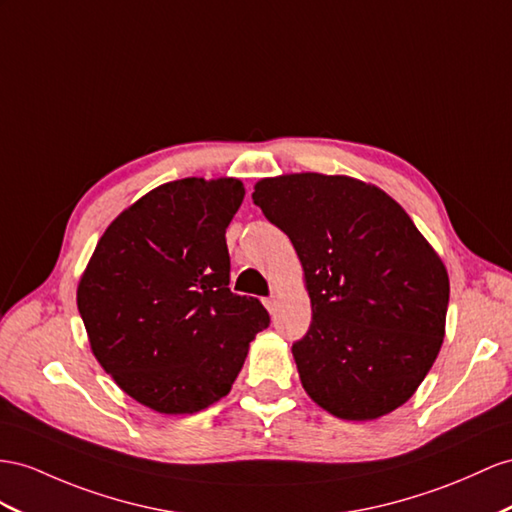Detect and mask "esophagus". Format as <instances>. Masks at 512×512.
I'll return each mask as SVG.
<instances>
[{
	"instance_id": "obj_1",
	"label": "esophagus",
	"mask_w": 512,
	"mask_h": 512,
	"mask_svg": "<svg viewBox=\"0 0 512 512\" xmlns=\"http://www.w3.org/2000/svg\"><path fill=\"white\" fill-rule=\"evenodd\" d=\"M264 305H266V309L272 313V311H274V307H277V296H274V294H272V296H268V298L264 300Z\"/></svg>"
}]
</instances>
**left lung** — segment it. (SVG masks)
Listing matches in <instances>:
<instances>
[{
	"instance_id": "left-lung-1",
	"label": "left lung",
	"mask_w": 512,
	"mask_h": 512,
	"mask_svg": "<svg viewBox=\"0 0 512 512\" xmlns=\"http://www.w3.org/2000/svg\"><path fill=\"white\" fill-rule=\"evenodd\" d=\"M253 201L303 266L311 326L292 355L307 396L346 422L396 411L443 344L439 253L385 190L348 175L266 177Z\"/></svg>"
}]
</instances>
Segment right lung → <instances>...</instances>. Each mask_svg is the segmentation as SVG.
Returning <instances> with one entry per match:
<instances>
[{"instance_id":"add662e5","label":"right lung","mask_w":512,"mask_h":512,"mask_svg":"<svg viewBox=\"0 0 512 512\" xmlns=\"http://www.w3.org/2000/svg\"><path fill=\"white\" fill-rule=\"evenodd\" d=\"M244 194L235 177L162 183L110 222L77 283L95 359L155 413L225 398L270 324L257 298L229 290L225 231Z\"/></svg>"}]
</instances>
